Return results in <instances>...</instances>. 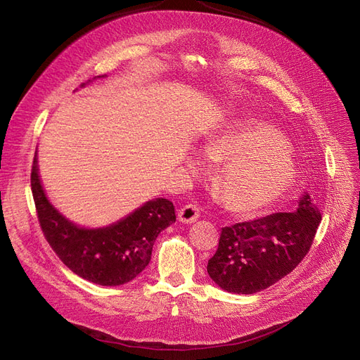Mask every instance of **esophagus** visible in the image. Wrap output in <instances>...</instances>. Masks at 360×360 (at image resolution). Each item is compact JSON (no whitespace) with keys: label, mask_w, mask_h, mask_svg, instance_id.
<instances>
[{"label":"esophagus","mask_w":360,"mask_h":360,"mask_svg":"<svg viewBox=\"0 0 360 360\" xmlns=\"http://www.w3.org/2000/svg\"><path fill=\"white\" fill-rule=\"evenodd\" d=\"M200 217V209L197 205L188 204L179 210V221L183 224H193Z\"/></svg>","instance_id":"obj_1"}]
</instances>
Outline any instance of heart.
I'll return each instance as SVG.
<instances>
[{"label":"heart","instance_id":"1","mask_svg":"<svg viewBox=\"0 0 360 360\" xmlns=\"http://www.w3.org/2000/svg\"><path fill=\"white\" fill-rule=\"evenodd\" d=\"M205 155L224 162L214 176V191L228 210L257 213L269 209L291 188L296 165L284 134L258 120H240L213 135ZM188 162L202 165L198 151Z\"/></svg>","mask_w":360,"mask_h":360}]
</instances>
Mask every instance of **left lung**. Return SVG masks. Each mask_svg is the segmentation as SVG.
<instances>
[{
  "mask_svg": "<svg viewBox=\"0 0 360 360\" xmlns=\"http://www.w3.org/2000/svg\"><path fill=\"white\" fill-rule=\"evenodd\" d=\"M321 213L309 192L294 212L222 228L207 274L222 290L254 294L287 276L309 252Z\"/></svg>",
  "mask_w": 360,
  "mask_h": 360,
  "instance_id": "obj_1",
  "label": "left lung"
}]
</instances>
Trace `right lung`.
Returning a JSON list of instances; mask_svg holds the SVG:
<instances>
[{"label": "right lung", "instance_id": "obj_1", "mask_svg": "<svg viewBox=\"0 0 360 360\" xmlns=\"http://www.w3.org/2000/svg\"><path fill=\"white\" fill-rule=\"evenodd\" d=\"M31 191L41 231L53 252L73 274L105 287L123 285L135 279L148 266L160 231L176 222L172 202L155 198L114 224L79 226L61 214L46 197L39 174L37 150L32 160Z\"/></svg>", "mask_w": 360, "mask_h": 360}]
</instances>
